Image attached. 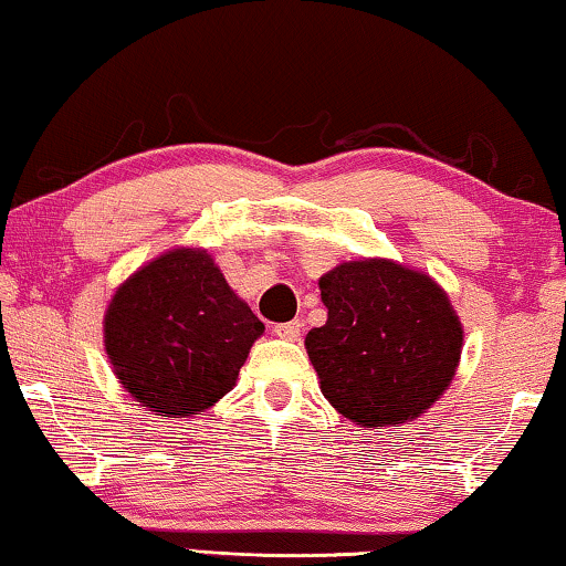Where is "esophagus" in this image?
<instances>
[{"label": "esophagus", "mask_w": 566, "mask_h": 566, "mask_svg": "<svg viewBox=\"0 0 566 566\" xmlns=\"http://www.w3.org/2000/svg\"><path fill=\"white\" fill-rule=\"evenodd\" d=\"M301 322L298 318H293V322H285V324H275L273 332L277 334L281 339H289V342H296L301 337Z\"/></svg>", "instance_id": "esophagus-1"}]
</instances>
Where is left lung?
<instances>
[{
    "label": "left lung",
    "mask_w": 566,
    "mask_h": 566,
    "mask_svg": "<svg viewBox=\"0 0 566 566\" xmlns=\"http://www.w3.org/2000/svg\"><path fill=\"white\" fill-rule=\"evenodd\" d=\"M329 308L306 334L322 392L373 429L423 413L454 378L462 324L429 275L390 260L342 263L318 281Z\"/></svg>",
    "instance_id": "8db88e82"
}]
</instances>
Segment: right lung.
Returning a JSON list of instances; mask_svg holds the SVG:
<instances>
[{
    "mask_svg": "<svg viewBox=\"0 0 566 566\" xmlns=\"http://www.w3.org/2000/svg\"><path fill=\"white\" fill-rule=\"evenodd\" d=\"M263 329L207 252L174 250L119 285L104 347L137 403L186 419L232 390Z\"/></svg>",
    "mask_w": 566,
    "mask_h": 566,
    "instance_id": "right-lung-1",
    "label": "right lung"
}]
</instances>
